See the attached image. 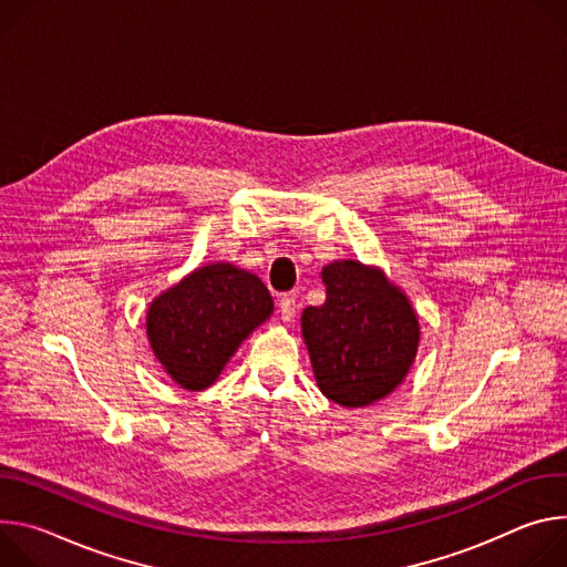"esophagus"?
I'll list each match as a JSON object with an SVG mask.
<instances>
[{
  "instance_id": "34e87169",
  "label": "esophagus",
  "mask_w": 567,
  "mask_h": 567,
  "mask_svg": "<svg viewBox=\"0 0 567 567\" xmlns=\"http://www.w3.org/2000/svg\"><path fill=\"white\" fill-rule=\"evenodd\" d=\"M279 312H281V320H284V322H292V320H295V312H297L295 297L281 295V297H279Z\"/></svg>"
}]
</instances>
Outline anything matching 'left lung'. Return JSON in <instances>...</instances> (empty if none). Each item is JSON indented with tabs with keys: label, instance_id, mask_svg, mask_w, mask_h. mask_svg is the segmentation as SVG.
<instances>
[{
	"label": "left lung",
	"instance_id": "8db88e82",
	"mask_svg": "<svg viewBox=\"0 0 567 567\" xmlns=\"http://www.w3.org/2000/svg\"><path fill=\"white\" fill-rule=\"evenodd\" d=\"M327 301L301 312V336L322 394L364 408L392 394L419 349V320L408 295L383 270L333 261L322 270Z\"/></svg>",
	"mask_w": 567,
	"mask_h": 567
}]
</instances>
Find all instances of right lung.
Returning <instances> with one entry per match:
<instances>
[{
  "label": "right lung",
  "mask_w": 567,
  "mask_h": 567,
  "mask_svg": "<svg viewBox=\"0 0 567 567\" xmlns=\"http://www.w3.org/2000/svg\"><path fill=\"white\" fill-rule=\"evenodd\" d=\"M275 310L264 281L231 264H209L155 297L146 333L155 358L188 392L216 383L240 342Z\"/></svg>",
  "instance_id": "add662e5"
}]
</instances>
